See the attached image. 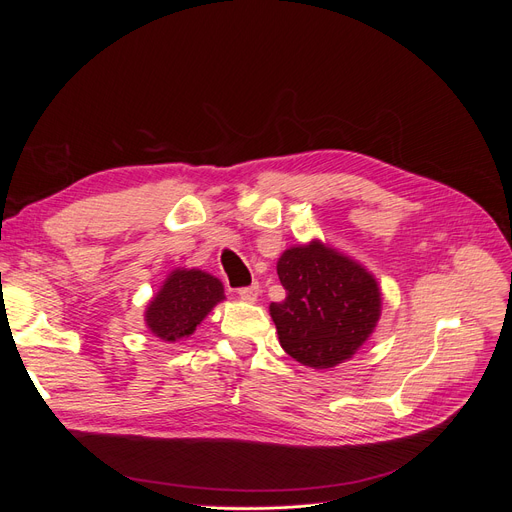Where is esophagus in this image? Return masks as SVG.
<instances>
[{
	"label": "esophagus",
	"instance_id": "34e87169",
	"mask_svg": "<svg viewBox=\"0 0 512 512\" xmlns=\"http://www.w3.org/2000/svg\"><path fill=\"white\" fill-rule=\"evenodd\" d=\"M239 292V297L243 299V301H256L258 299V294H260V288H258V284H252V286H245V288H239L237 290Z\"/></svg>",
	"mask_w": 512,
	"mask_h": 512
}]
</instances>
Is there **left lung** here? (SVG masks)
<instances>
[{"label": "left lung", "mask_w": 512, "mask_h": 512, "mask_svg": "<svg viewBox=\"0 0 512 512\" xmlns=\"http://www.w3.org/2000/svg\"><path fill=\"white\" fill-rule=\"evenodd\" d=\"M286 290L269 312L282 348L307 367L329 369L356 354L380 320L382 294L363 265L314 239L277 260Z\"/></svg>", "instance_id": "left-lung-1"}]
</instances>
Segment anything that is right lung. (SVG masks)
Here are the masks:
<instances>
[{
  "label": "right lung",
  "mask_w": 512,
  "mask_h": 512,
  "mask_svg": "<svg viewBox=\"0 0 512 512\" xmlns=\"http://www.w3.org/2000/svg\"><path fill=\"white\" fill-rule=\"evenodd\" d=\"M224 299V286L218 277L200 269H175L149 301L145 324L164 342H179L190 337Z\"/></svg>",
  "instance_id": "1"
}]
</instances>
